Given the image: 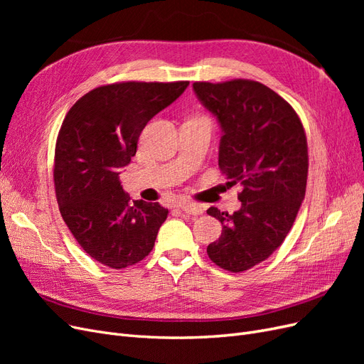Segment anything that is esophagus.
<instances>
[{
	"label": "esophagus",
	"mask_w": 364,
	"mask_h": 364,
	"mask_svg": "<svg viewBox=\"0 0 364 364\" xmlns=\"http://www.w3.org/2000/svg\"><path fill=\"white\" fill-rule=\"evenodd\" d=\"M181 211L188 214V215H200L203 214V206L202 205H197V203H191V202H182L179 205Z\"/></svg>",
	"instance_id": "esophagus-1"
}]
</instances>
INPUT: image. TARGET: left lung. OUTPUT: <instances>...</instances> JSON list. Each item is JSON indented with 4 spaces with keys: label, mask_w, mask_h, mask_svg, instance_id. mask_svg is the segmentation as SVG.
I'll return each instance as SVG.
<instances>
[{
    "label": "left lung",
    "mask_w": 364,
    "mask_h": 364,
    "mask_svg": "<svg viewBox=\"0 0 364 364\" xmlns=\"http://www.w3.org/2000/svg\"><path fill=\"white\" fill-rule=\"evenodd\" d=\"M193 87L223 130L220 170L230 185H243L238 211H206L223 225L206 252L218 267L245 272L267 259L294 223L306 190L305 130L294 109L259 82H194Z\"/></svg>",
    "instance_id": "8db88e82"
}]
</instances>
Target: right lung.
Returning <instances> with one entry per match:
<instances>
[{
  "instance_id": "obj_1",
  "label": "right lung",
  "mask_w": 364,
  "mask_h": 364,
  "mask_svg": "<svg viewBox=\"0 0 364 364\" xmlns=\"http://www.w3.org/2000/svg\"><path fill=\"white\" fill-rule=\"evenodd\" d=\"M190 82H119L98 86L65 117L54 153L59 211L92 259L126 269L155 246L168 209L130 202L118 170L135 156L142 129Z\"/></svg>"
}]
</instances>
